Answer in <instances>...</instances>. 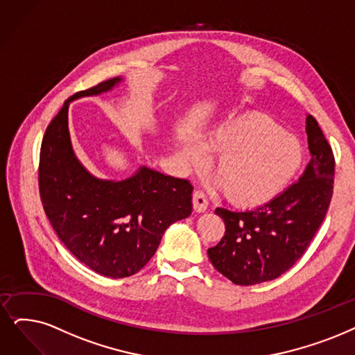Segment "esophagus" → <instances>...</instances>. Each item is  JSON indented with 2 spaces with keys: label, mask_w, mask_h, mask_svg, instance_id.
<instances>
[{
  "label": "esophagus",
  "mask_w": 355,
  "mask_h": 355,
  "mask_svg": "<svg viewBox=\"0 0 355 355\" xmlns=\"http://www.w3.org/2000/svg\"><path fill=\"white\" fill-rule=\"evenodd\" d=\"M192 202H193V209L196 212H204L208 208V200L207 195L202 191H195L192 196Z\"/></svg>",
  "instance_id": "1"
}]
</instances>
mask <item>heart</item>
I'll return each mask as SVG.
<instances>
[{
    "instance_id": "heart-1",
    "label": "heart",
    "mask_w": 355,
    "mask_h": 355,
    "mask_svg": "<svg viewBox=\"0 0 355 355\" xmlns=\"http://www.w3.org/2000/svg\"><path fill=\"white\" fill-rule=\"evenodd\" d=\"M205 150L218 154L220 185L227 200L240 207L272 201L290 185L304 157L300 139L263 115L225 119L204 137L202 144L187 139L180 148L183 163L204 166Z\"/></svg>"
}]
</instances>
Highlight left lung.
<instances>
[{"instance_id": "1", "label": "left lung", "mask_w": 355, "mask_h": 355, "mask_svg": "<svg viewBox=\"0 0 355 355\" xmlns=\"http://www.w3.org/2000/svg\"><path fill=\"white\" fill-rule=\"evenodd\" d=\"M311 159L299 182L250 211L217 208L225 233L208 249L220 274L237 286L278 278L302 258L320 227L334 192V153L316 119L306 118Z\"/></svg>"}]
</instances>
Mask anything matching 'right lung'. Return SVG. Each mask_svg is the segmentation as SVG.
Wrapping results in <instances>:
<instances>
[{
    "label": "right lung",
    "mask_w": 355,
    "mask_h": 355,
    "mask_svg": "<svg viewBox=\"0 0 355 355\" xmlns=\"http://www.w3.org/2000/svg\"><path fill=\"white\" fill-rule=\"evenodd\" d=\"M106 80L65 101L42 139L39 192L44 209L74 257L109 278L134 275L153 258L170 224L192 212L193 187L141 166L125 180L93 176L76 157L68 131V106L80 97L109 92Z\"/></svg>",
    "instance_id": "right-lung-1"
}]
</instances>
